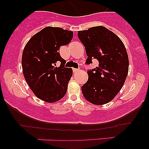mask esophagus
Masks as SVG:
<instances>
[{
    "mask_svg": "<svg viewBox=\"0 0 149 149\" xmlns=\"http://www.w3.org/2000/svg\"><path fill=\"white\" fill-rule=\"evenodd\" d=\"M79 71V68H73V72L75 73V72H77Z\"/></svg>",
    "mask_w": 149,
    "mask_h": 149,
    "instance_id": "1",
    "label": "esophagus"
}]
</instances>
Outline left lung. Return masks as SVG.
<instances>
[{"instance_id": "8db88e82", "label": "left lung", "mask_w": 149, "mask_h": 149, "mask_svg": "<svg viewBox=\"0 0 149 149\" xmlns=\"http://www.w3.org/2000/svg\"><path fill=\"white\" fill-rule=\"evenodd\" d=\"M77 36L87 55L86 64L98 60L96 68L88 70V81L81 86L84 98L96 105L108 103L119 93L128 72L125 47L115 33L103 26L78 31Z\"/></svg>"}]
</instances>
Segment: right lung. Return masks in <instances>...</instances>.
I'll list each match as a JSON object with an SVG mask.
<instances>
[{
    "label": "right lung",
    "mask_w": 149,
    "mask_h": 149,
    "mask_svg": "<svg viewBox=\"0 0 149 149\" xmlns=\"http://www.w3.org/2000/svg\"><path fill=\"white\" fill-rule=\"evenodd\" d=\"M73 32L47 27L33 36L24 47L22 64L26 81L36 96L53 103L64 97L72 69L65 68L60 54L61 46L72 41ZM61 64L57 67L56 65Z\"/></svg>",
    "instance_id": "add662e5"
}]
</instances>
